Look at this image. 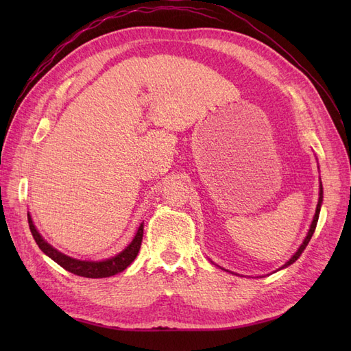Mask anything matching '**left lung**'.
Returning a JSON list of instances; mask_svg holds the SVG:
<instances>
[{
  "label": "left lung",
  "instance_id": "obj_1",
  "mask_svg": "<svg viewBox=\"0 0 351 351\" xmlns=\"http://www.w3.org/2000/svg\"><path fill=\"white\" fill-rule=\"evenodd\" d=\"M324 192H322V183H321V186H319V200H317V206H316V212H315V217H313V221H312V224H311V230H309V232H307V236H306V239H304V241H303V244L302 246L299 247V250H297L295 253H294V256L287 262L282 268H285V267H289V265H291L293 262H295L297 259L300 258V254H302V252L306 249V246H307V243L311 241V239H312V236H313V232H315V228H316V224H317V218H319V210H321V204H322V197H324V195H322Z\"/></svg>",
  "mask_w": 351,
  "mask_h": 351
}]
</instances>
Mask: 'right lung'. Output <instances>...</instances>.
<instances>
[{
	"label": "right lung",
	"mask_w": 351,
	"mask_h": 351,
	"mask_svg": "<svg viewBox=\"0 0 351 351\" xmlns=\"http://www.w3.org/2000/svg\"><path fill=\"white\" fill-rule=\"evenodd\" d=\"M27 221H29V228H30L32 236H34L36 244L42 252L48 254L52 261L57 262L60 267H62L66 271L74 275H79V277H86V278H105L119 272H123L136 259L142 244V237H143V224H141L133 241L121 253L117 254V256L107 261H101V262L79 261V259L66 256V254H62L57 249L49 246V244L42 239V236L36 231L30 215H27Z\"/></svg>",
	"instance_id": "add662e5"
}]
</instances>
